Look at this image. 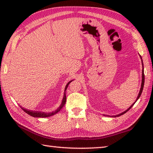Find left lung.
<instances>
[{"instance_id": "left-lung-1", "label": "left lung", "mask_w": 153, "mask_h": 153, "mask_svg": "<svg viewBox=\"0 0 153 153\" xmlns=\"http://www.w3.org/2000/svg\"><path fill=\"white\" fill-rule=\"evenodd\" d=\"M139 56H140V58H141V62H142V66H143V70H142V80H141V88H140V91H139V94H138V96H137V99H136V100H135V102L134 103H133L132 105L129 106V108H128V109H127L126 110H125L124 112H122V113H120V114H118V115H116V116H113L112 117H117V116H121V115H122V114H125V113H126L128 111V110L130 109L131 107L134 105V104L137 102V100L139 99V97H140V96H141V93H142V91H143V87H144V83H145V75H144V68H143V60H142V57H141V55H139Z\"/></svg>"}]
</instances>
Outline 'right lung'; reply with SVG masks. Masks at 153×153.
<instances>
[{"mask_svg":"<svg viewBox=\"0 0 153 153\" xmlns=\"http://www.w3.org/2000/svg\"><path fill=\"white\" fill-rule=\"evenodd\" d=\"M73 80H71L69 82L67 83V85L65 87V89H64V97H63V99L62 100V102H61V105H60V106L58 107V108L55 110V111H53L52 112H39V111H34V110H27L26 108H23V107H21V108L24 110L25 112H26L27 114L30 115L31 116L34 117V118H47V117H50L51 116H53L55 114H56L57 112H58L60 111V110L63 108V106H64L65 104H66V91L68 88V86L69 84L72 82Z\"/></svg>","mask_w":153,"mask_h":153,"instance_id":"right-lung-1","label":"right lung"}]
</instances>
